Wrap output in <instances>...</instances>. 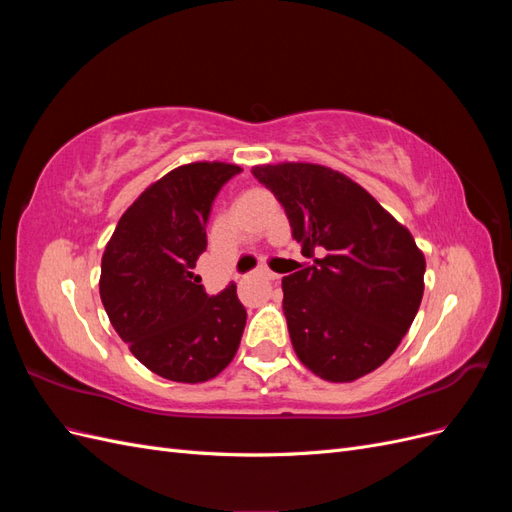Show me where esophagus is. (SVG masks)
I'll return each instance as SVG.
<instances>
[{"label":"esophagus","mask_w":512,"mask_h":512,"mask_svg":"<svg viewBox=\"0 0 512 512\" xmlns=\"http://www.w3.org/2000/svg\"><path fill=\"white\" fill-rule=\"evenodd\" d=\"M262 277H265V280H271V282H275V280H280V275L277 273H273V271H269V269H260L258 271Z\"/></svg>","instance_id":"1"}]
</instances>
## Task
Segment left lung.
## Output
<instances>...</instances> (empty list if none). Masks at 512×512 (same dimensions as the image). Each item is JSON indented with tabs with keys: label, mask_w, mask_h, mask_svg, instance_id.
<instances>
[{
	"label": "left lung",
	"mask_w": 512,
	"mask_h": 512,
	"mask_svg": "<svg viewBox=\"0 0 512 512\" xmlns=\"http://www.w3.org/2000/svg\"><path fill=\"white\" fill-rule=\"evenodd\" d=\"M252 175L280 200L305 256L282 280L301 363L331 382L378 369L408 333L425 290V256L408 228L327 166L265 164Z\"/></svg>",
	"instance_id": "obj_1"
}]
</instances>
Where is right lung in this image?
Wrapping results in <instances>:
<instances>
[{"label": "right lung", "mask_w": 512, "mask_h": 512, "mask_svg": "<svg viewBox=\"0 0 512 512\" xmlns=\"http://www.w3.org/2000/svg\"><path fill=\"white\" fill-rule=\"evenodd\" d=\"M239 173L224 162L170 170L121 215L104 250L100 299L108 320L136 359L166 380H211L239 348L247 312L237 286L209 297L194 275L213 200Z\"/></svg>", "instance_id": "1"}]
</instances>
